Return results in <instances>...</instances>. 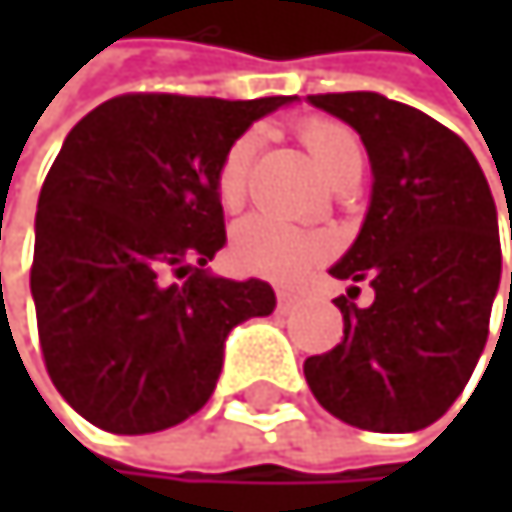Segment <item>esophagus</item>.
<instances>
[{"mask_svg": "<svg viewBox=\"0 0 512 512\" xmlns=\"http://www.w3.org/2000/svg\"><path fill=\"white\" fill-rule=\"evenodd\" d=\"M294 307H298V294L288 291V288H276V310L279 313H291Z\"/></svg>", "mask_w": 512, "mask_h": 512, "instance_id": "34e87169", "label": "esophagus"}]
</instances>
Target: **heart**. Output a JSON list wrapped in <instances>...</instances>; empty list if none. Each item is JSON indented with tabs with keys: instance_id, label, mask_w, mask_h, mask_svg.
Wrapping results in <instances>:
<instances>
[{
	"instance_id": "heart-1",
	"label": "heart",
	"mask_w": 512,
	"mask_h": 512,
	"mask_svg": "<svg viewBox=\"0 0 512 512\" xmlns=\"http://www.w3.org/2000/svg\"><path fill=\"white\" fill-rule=\"evenodd\" d=\"M298 137L331 184L362 171V141L350 125L328 116H307L298 122ZM254 150H258L254 134H239L218 162L214 199L224 211H236L245 199ZM325 251L328 242L319 233L282 224L276 218H267V214H251V218L236 224L230 236V258L236 270L273 282H294L316 261H322Z\"/></svg>"
}]
</instances>
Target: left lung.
<instances>
[{"instance_id": "1", "label": "left lung", "mask_w": 512, "mask_h": 512, "mask_svg": "<svg viewBox=\"0 0 512 512\" xmlns=\"http://www.w3.org/2000/svg\"><path fill=\"white\" fill-rule=\"evenodd\" d=\"M307 101L353 125L368 150L371 208L331 276L368 281L376 301L356 308L355 285L334 298L344 338L310 356L304 378L350 427L421 430L455 405L488 341L501 282L495 199L470 147L427 113L375 91Z\"/></svg>"}]
</instances>
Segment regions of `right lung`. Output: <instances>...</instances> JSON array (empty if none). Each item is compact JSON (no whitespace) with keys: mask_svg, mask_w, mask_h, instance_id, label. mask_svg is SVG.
Returning <instances> with one entry per match:
<instances>
[{"mask_svg":"<svg viewBox=\"0 0 512 512\" xmlns=\"http://www.w3.org/2000/svg\"><path fill=\"white\" fill-rule=\"evenodd\" d=\"M291 97L131 91L91 110L39 193L30 291L48 378L85 421L156 433L208 402L233 325L267 316V282L208 276L224 248L214 171Z\"/></svg>","mask_w":512,"mask_h":512,"instance_id":"1","label":"right lung"}]
</instances>
